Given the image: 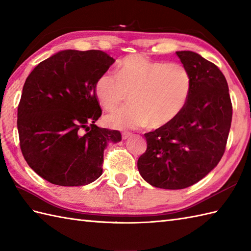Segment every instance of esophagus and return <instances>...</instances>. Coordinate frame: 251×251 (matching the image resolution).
Returning a JSON list of instances; mask_svg holds the SVG:
<instances>
[{
  "label": "esophagus",
  "instance_id": "1",
  "mask_svg": "<svg viewBox=\"0 0 251 251\" xmlns=\"http://www.w3.org/2000/svg\"><path fill=\"white\" fill-rule=\"evenodd\" d=\"M130 136H131L130 132H126V131H124V132H123V134H122V138H123V139H124V140L128 139V138H129Z\"/></svg>",
  "mask_w": 251,
  "mask_h": 251
}]
</instances>
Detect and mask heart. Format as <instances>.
Returning a JSON list of instances; mask_svg holds the SVG:
<instances>
[{"mask_svg":"<svg viewBox=\"0 0 251 251\" xmlns=\"http://www.w3.org/2000/svg\"><path fill=\"white\" fill-rule=\"evenodd\" d=\"M192 77L178 62H164L134 54L123 58L116 73L103 72L95 84V93L106 110L114 109L128 93L130 104L104 116L106 126L115 129L152 128L170 124L181 114L190 98Z\"/></svg>","mask_w":251,"mask_h":251,"instance_id":"1","label":"heart"}]
</instances>
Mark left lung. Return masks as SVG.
<instances>
[{"label": "left lung", "mask_w": 251, "mask_h": 251, "mask_svg": "<svg viewBox=\"0 0 251 251\" xmlns=\"http://www.w3.org/2000/svg\"><path fill=\"white\" fill-rule=\"evenodd\" d=\"M176 54L191 74L190 98L175 121L145 134L147 151L137 163L148 183L166 190L193 185L217 166L232 122L227 82L219 68L194 51Z\"/></svg>", "instance_id": "1"}]
</instances>
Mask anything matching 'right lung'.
Masks as SVG:
<instances>
[{
    "label": "right lung",
    "instance_id": "right-lung-1",
    "mask_svg": "<svg viewBox=\"0 0 251 251\" xmlns=\"http://www.w3.org/2000/svg\"><path fill=\"white\" fill-rule=\"evenodd\" d=\"M114 61L101 50H61L26 77L17 114L20 149L29 166L49 182H94L102 175L108 143L122 140L119 130L95 124L101 116L95 84Z\"/></svg>",
    "mask_w": 251,
    "mask_h": 251
}]
</instances>
